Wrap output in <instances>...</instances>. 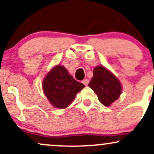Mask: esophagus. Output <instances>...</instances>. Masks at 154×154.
<instances>
[{"label":"esophagus","instance_id":"obj_1","mask_svg":"<svg viewBox=\"0 0 154 154\" xmlns=\"http://www.w3.org/2000/svg\"><path fill=\"white\" fill-rule=\"evenodd\" d=\"M82 82L83 83V84L87 86L88 85V83H89V79H83Z\"/></svg>","mask_w":154,"mask_h":154}]
</instances>
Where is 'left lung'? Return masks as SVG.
<instances>
[{
    "label": "left lung",
    "mask_w": 154,
    "mask_h": 154,
    "mask_svg": "<svg viewBox=\"0 0 154 154\" xmlns=\"http://www.w3.org/2000/svg\"><path fill=\"white\" fill-rule=\"evenodd\" d=\"M88 86L98 95L99 101L109 106L119 97L122 85L115 75L103 66H96Z\"/></svg>",
    "instance_id": "obj_1"
}]
</instances>
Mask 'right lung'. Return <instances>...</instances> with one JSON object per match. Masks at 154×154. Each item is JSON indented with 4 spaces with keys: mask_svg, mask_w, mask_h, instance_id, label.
<instances>
[{
    "mask_svg": "<svg viewBox=\"0 0 154 154\" xmlns=\"http://www.w3.org/2000/svg\"><path fill=\"white\" fill-rule=\"evenodd\" d=\"M43 89L49 102L54 107L65 109L75 99L85 85L76 81L61 65L51 70L43 81Z\"/></svg>",
    "mask_w": 154,
    "mask_h": 154,
    "instance_id": "obj_1",
    "label": "right lung"
}]
</instances>
